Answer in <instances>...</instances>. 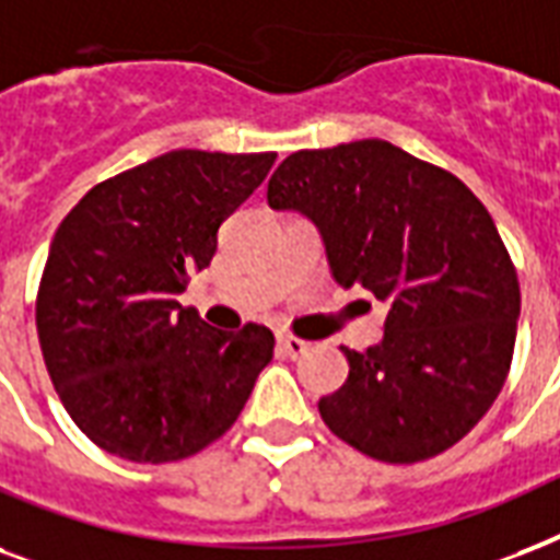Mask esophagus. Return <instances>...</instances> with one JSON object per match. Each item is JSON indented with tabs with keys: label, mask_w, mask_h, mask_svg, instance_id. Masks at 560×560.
Returning a JSON list of instances; mask_svg holds the SVG:
<instances>
[{
	"label": "esophagus",
	"mask_w": 560,
	"mask_h": 560,
	"mask_svg": "<svg viewBox=\"0 0 560 560\" xmlns=\"http://www.w3.org/2000/svg\"><path fill=\"white\" fill-rule=\"evenodd\" d=\"M277 348H280V353H283V357L301 359V357H306L310 345H306L303 339H294V336H283V332H280V336H277Z\"/></svg>",
	"instance_id": "1"
}]
</instances>
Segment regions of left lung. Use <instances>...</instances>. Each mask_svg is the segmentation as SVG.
<instances>
[{
  "label": "left lung",
  "instance_id": "8db88e82",
  "mask_svg": "<svg viewBox=\"0 0 560 560\" xmlns=\"http://www.w3.org/2000/svg\"><path fill=\"white\" fill-rule=\"evenodd\" d=\"M271 210L318 228L329 271L388 306L383 341L345 350L350 374L318 411L359 453L415 465L458 444L505 385L520 283L485 203L446 168L385 140L294 151Z\"/></svg>",
  "mask_w": 560,
  "mask_h": 560
}]
</instances>
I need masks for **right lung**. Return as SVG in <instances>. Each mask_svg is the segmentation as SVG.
I'll list each match as a JSON object with an SVG mask.
<instances>
[{"label": "right lung", "mask_w": 560, "mask_h": 560, "mask_svg": "<svg viewBox=\"0 0 560 560\" xmlns=\"http://www.w3.org/2000/svg\"><path fill=\"white\" fill-rule=\"evenodd\" d=\"M275 151L180 149L95 184L60 221L37 289L55 392L93 444L137 465L195 456L236 423L275 357L262 324L210 327L177 303Z\"/></svg>", "instance_id": "right-lung-1"}]
</instances>
